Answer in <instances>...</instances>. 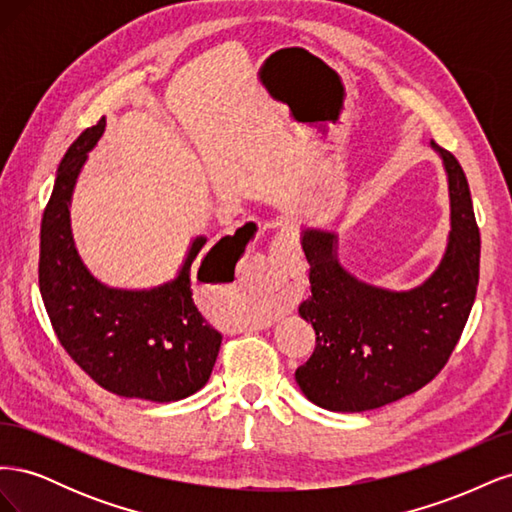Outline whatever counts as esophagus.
<instances>
[{"label":"esophagus","instance_id":"obj_1","mask_svg":"<svg viewBox=\"0 0 512 512\" xmlns=\"http://www.w3.org/2000/svg\"><path fill=\"white\" fill-rule=\"evenodd\" d=\"M271 224H265V228ZM271 275L267 284L269 299L277 303L290 301L294 294H297V280H294V271H297V260H299V247L294 241L284 239L282 243L275 245L273 258H271Z\"/></svg>","mask_w":512,"mask_h":512}]
</instances>
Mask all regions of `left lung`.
Wrapping results in <instances>:
<instances>
[{
    "label": "left lung",
    "mask_w": 512,
    "mask_h": 512,
    "mask_svg": "<svg viewBox=\"0 0 512 512\" xmlns=\"http://www.w3.org/2000/svg\"><path fill=\"white\" fill-rule=\"evenodd\" d=\"M451 194V235L438 269L412 290L369 286L337 260L335 232L307 228L301 245L312 297L299 305L316 348L294 378L312 404L365 412L412 395L440 374L466 327L478 286L480 235L468 179L438 147Z\"/></svg>",
    "instance_id": "8db88e82"
}]
</instances>
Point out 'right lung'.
Here are the masks:
<instances>
[{
  "label": "right lung",
  "mask_w": 512,
  "mask_h": 512,
  "mask_svg": "<svg viewBox=\"0 0 512 512\" xmlns=\"http://www.w3.org/2000/svg\"><path fill=\"white\" fill-rule=\"evenodd\" d=\"M104 126L102 117L87 128L57 168L40 228L42 301L59 344L91 380L119 397L166 404L203 389L222 344V335L198 312L192 297V262L207 239L192 241L173 282L151 290L108 288L87 271L72 239L70 198ZM239 230L232 237L237 243L218 258L222 273H235L239 254L250 241L239 239Z\"/></svg>",
  "instance_id": "add662e5"
}]
</instances>
